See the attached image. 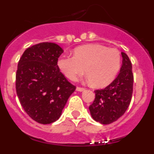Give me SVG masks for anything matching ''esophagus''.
Masks as SVG:
<instances>
[{
  "mask_svg": "<svg viewBox=\"0 0 154 154\" xmlns=\"http://www.w3.org/2000/svg\"><path fill=\"white\" fill-rule=\"evenodd\" d=\"M85 89V88H82V87H77V88H76V90L78 91V92H82V91H84Z\"/></svg>",
  "mask_w": 154,
  "mask_h": 154,
  "instance_id": "34e87169",
  "label": "esophagus"
}]
</instances>
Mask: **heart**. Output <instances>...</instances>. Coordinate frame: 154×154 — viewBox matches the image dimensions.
Masks as SVG:
<instances>
[{
	"instance_id": "heart-1",
	"label": "heart",
	"mask_w": 154,
	"mask_h": 154,
	"mask_svg": "<svg viewBox=\"0 0 154 154\" xmlns=\"http://www.w3.org/2000/svg\"><path fill=\"white\" fill-rule=\"evenodd\" d=\"M121 65L119 51L113 48L99 44H90L75 48L73 56L62 55L58 66L70 80H75L85 72L86 79L96 87L109 84L117 75Z\"/></svg>"
}]
</instances>
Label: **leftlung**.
Here are the masks:
<instances>
[{
  "label": "left lung",
  "mask_w": 154,
  "mask_h": 154,
  "mask_svg": "<svg viewBox=\"0 0 154 154\" xmlns=\"http://www.w3.org/2000/svg\"><path fill=\"white\" fill-rule=\"evenodd\" d=\"M123 65L117 77L105 89L95 91L96 98L89 106L91 116L102 124L117 120L131 102L133 86L132 63L126 53L122 52Z\"/></svg>",
  "instance_id": "left-lung-1"
}]
</instances>
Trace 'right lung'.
Returning a JSON list of instances; mask_svg holds the SVG:
<instances>
[{"label": "right lung", "instance_id": "add662e5", "mask_svg": "<svg viewBox=\"0 0 154 154\" xmlns=\"http://www.w3.org/2000/svg\"><path fill=\"white\" fill-rule=\"evenodd\" d=\"M63 49L42 42L28 48L17 65L16 92L21 106L35 121L49 124L58 119L75 90L60 72L58 59Z\"/></svg>", "mask_w": 154, "mask_h": 154}]
</instances>
